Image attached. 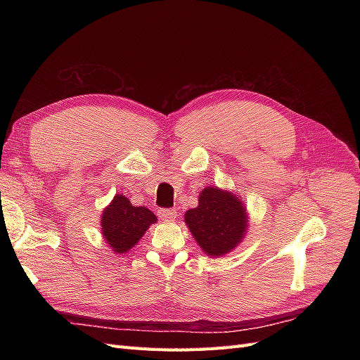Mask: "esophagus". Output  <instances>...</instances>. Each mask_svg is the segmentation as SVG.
<instances>
[{"label": "esophagus", "instance_id": "1", "mask_svg": "<svg viewBox=\"0 0 360 360\" xmlns=\"http://www.w3.org/2000/svg\"><path fill=\"white\" fill-rule=\"evenodd\" d=\"M177 212L174 210V209H160L159 212H158V214H159V217L160 219H163V221H172V219H176V214Z\"/></svg>", "mask_w": 360, "mask_h": 360}]
</instances>
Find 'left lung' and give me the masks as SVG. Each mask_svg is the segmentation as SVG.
Instances as JSON below:
<instances>
[{
    "label": "left lung",
    "mask_w": 360,
    "mask_h": 360,
    "mask_svg": "<svg viewBox=\"0 0 360 360\" xmlns=\"http://www.w3.org/2000/svg\"><path fill=\"white\" fill-rule=\"evenodd\" d=\"M184 222L202 252L219 258L242 243L249 214L237 193L209 186L201 191L198 205L184 213Z\"/></svg>",
    "instance_id": "obj_1"
}]
</instances>
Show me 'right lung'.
<instances>
[{"label":"right lung","mask_w":360,"mask_h":360,"mask_svg":"<svg viewBox=\"0 0 360 360\" xmlns=\"http://www.w3.org/2000/svg\"><path fill=\"white\" fill-rule=\"evenodd\" d=\"M156 222V214L147 207H135L124 195L117 193L102 212L101 231L114 254H126Z\"/></svg>","instance_id":"obj_1"}]
</instances>
